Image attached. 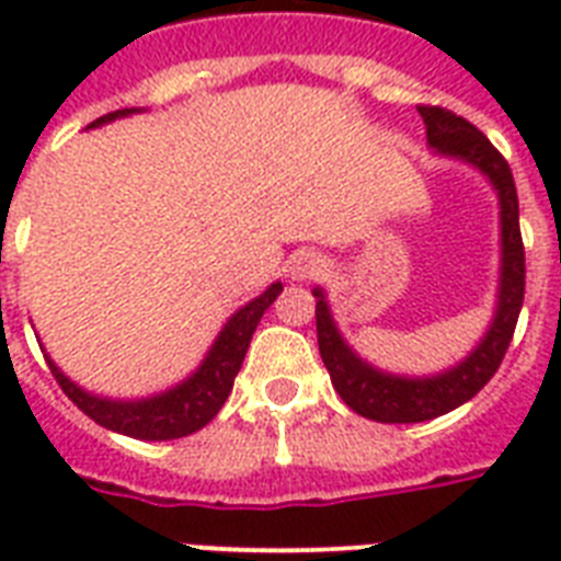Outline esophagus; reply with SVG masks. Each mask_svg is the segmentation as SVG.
<instances>
[{
  "instance_id": "obj_1",
  "label": "esophagus",
  "mask_w": 561,
  "mask_h": 561,
  "mask_svg": "<svg viewBox=\"0 0 561 561\" xmlns=\"http://www.w3.org/2000/svg\"><path fill=\"white\" fill-rule=\"evenodd\" d=\"M325 273V259L317 253H299L288 262V276L297 282H308L323 276Z\"/></svg>"
}]
</instances>
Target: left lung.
Wrapping results in <instances>:
<instances>
[{
  "mask_svg": "<svg viewBox=\"0 0 561 561\" xmlns=\"http://www.w3.org/2000/svg\"><path fill=\"white\" fill-rule=\"evenodd\" d=\"M419 116L425 122L427 145L436 153L469 162L495 186L501 201V290H497L495 320L489 325L486 337L478 343V350L469 358H462L457 367L431 378L381 373L369 367L367 360H360L337 332L323 290H314L317 343H320V358L332 375L334 390L341 392V399L355 413L387 425L427 422L474 399L501 367L524 306V241L518 227V194H515L513 171L495 145L451 110L419 104Z\"/></svg>",
  "mask_w": 561,
  "mask_h": 561,
  "instance_id": "1",
  "label": "left lung"
}]
</instances>
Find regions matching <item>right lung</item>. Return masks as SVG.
<instances>
[{"mask_svg":"<svg viewBox=\"0 0 561 561\" xmlns=\"http://www.w3.org/2000/svg\"><path fill=\"white\" fill-rule=\"evenodd\" d=\"M139 110H116L107 116L95 118L90 127H99L113 118L130 116ZM282 282H273L271 288L264 290L262 297H255L253 302H247L244 308H238L236 314L229 317L227 325L220 329L218 341L211 343L209 355L203 358L197 373L188 375L186 381L171 387V390L151 396V399L139 401H113L99 399L92 392H83L75 381H69L60 369L55 367V360H48V369L60 383V390L78 404V408L99 422L107 431L116 434L134 436V439H180L194 431H201L206 422L215 419L224 401H227L232 381H236L238 369L244 364L247 346L253 341V332L262 314L273 306V299L279 297Z\"/></svg>","mask_w":561,"mask_h":561,"instance_id":"obj_1","label":"right lung"}]
</instances>
